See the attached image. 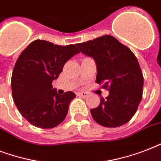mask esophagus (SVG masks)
I'll return each mask as SVG.
<instances>
[{
    "label": "esophagus",
    "instance_id": "esophagus-1",
    "mask_svg": "<svg viewBox=\"0 0 161 161\" xmlns=\"http://www.w3.org/2000/svg\"><path fill=\"white\" fill-rule=\"evenodd\" d=\"M78 95L82 96L83 98H87L88 96V93H86V92H81V93H78Z\"/></svg>",
    "mask_w": 161,
    "mask_h": 161
}]
</instances>
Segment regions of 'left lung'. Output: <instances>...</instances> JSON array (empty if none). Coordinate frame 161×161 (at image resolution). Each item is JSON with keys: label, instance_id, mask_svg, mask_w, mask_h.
<instances>
[{"label": "left lung", "instance_id": "8db88e82", "mask_svg": "<svg viewBox=\"0 0 161 161\" xmlns=\"http://www.w3.org/2000/svg\"><path fill=\"white\" fill-rule=\"evenodd\" d=\"M83 53L97 64L96 83L109 94L90 110L102 126L115 128L125 125L135 115L142 99L144 77L133 52L109 35L76 44Z\"/></svg>", "mask_w": 161, "mask_h": 161}]
</instances>
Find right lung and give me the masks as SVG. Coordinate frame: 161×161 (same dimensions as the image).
<instances>
[{
  "instance_id": "add662e5",
  "label": "right lung",
  "mask_w": 161,
  "mask_h": 161,
  "mask_svg": "<svg viewBox=\"0 0 161 161\" xmlns=\"http://www.w3.org/2000/svg\"><path fill=\"white\" fill-rule=\"evenodd\" d=\"M75 45L35 40L16 60L11 75L12 98L20 114L36 127L52 129L65 119L75 93L68 91L60 95L52 83L64 64L79 53Z\"/></svg>"
}]
</instances>
